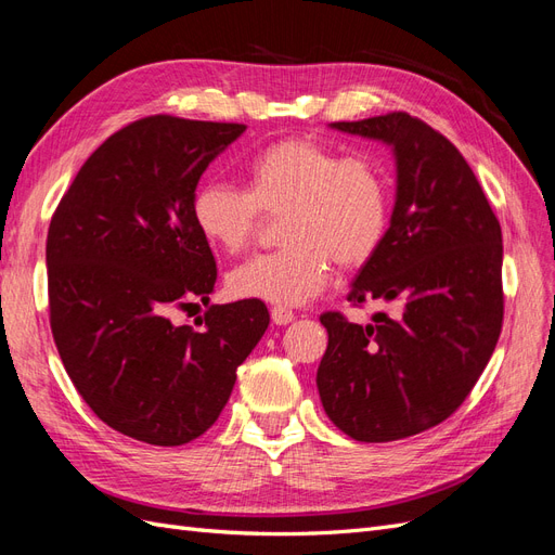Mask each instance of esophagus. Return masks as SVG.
<instances>
[{
	"label": "esophagus",
	"mask_w": 555,
	"mask_h": 555,
	"mask_svg": "<svg viewBox=\"0 0 555 555\" xmlns=\"http://www.w3.org/2000/svg\"><path fill=\"white\" fill-rule=\"evenodd\" d=\"M271 319H273V324L284 326V324L294 322V312H292L289 308H282V306H278V308H273V310H271Z\"/></svg>",
	"instance_id": "obj_1"
}]
</instances>
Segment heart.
Segmentation results:
<instances>
[{
  "mask_svg": "<svg viewBox=\"0 0 555 555\" xmlns=\"http://www.w3.org/2000/svg\"><path fill=\"white\" fill-rule=\"evenodd\" d=\"M261 215H280V249L233 268L236 298L298 306L326 287L331 263L343 271L371 261L389 227V188L371 155H338L308 137L282 139L245 164V190L222 180L201 184L192 217L215 249L238 255Z\"/></svg>",
  "mask_w": 555,
  "mask_h": 555,
  "instance_id": "b5f03b06",
  "label": "heart"
}]
</instances>
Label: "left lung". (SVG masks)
<instances>
[{
    "label": "left lung",
    "instance_id": "left-lung-1",
    "mask_svg": "<svg viewBox=\"0 0 555 555\" xmlns=\"http://www.w3.org/2000/svg\"><path fill=\"white\" fill-rule=\"evenodd\" d=\"M333 129L389 143L398 192L391 227L347 300L396 314L351 324L324 312L317 389L331 422L359 442H391L442 424L473 391L502 331V231L469 164L410 113Z\"/></svg>",
    "mask_w": 555,
    "mask_h": 555
}]
</instances>
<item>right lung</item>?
Masks as SVG:
<instances>
[{
    "label": "right lung",
    "instance_id": "add662e5",
    "mask_svg": "<svg viewBox=\"0 0 555 555\" xmlns=\"http://www.w3.org/2000/svg\"><path fill=\"white\" fill-rule=\"evenodd\" d=\"M243 131L141 117L94 150L50 220L48 310L60 359L90 410L133 440L180 447L204 435L271 322L255 298L209 306L201 330L170 322L196 297L208 305L217 266L192 198Z\"/></svg>",
    "mask_w": 555,
    "mask_h": 555
}]
</instances>
